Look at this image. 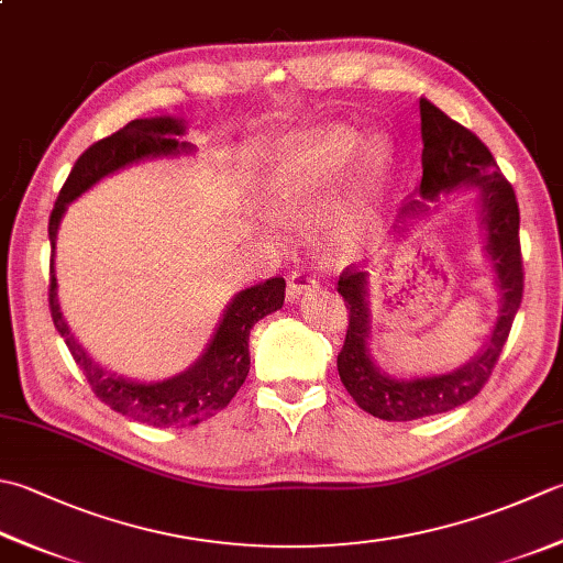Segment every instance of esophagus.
<instances>
[{
    "label": "esophagus",
    "mask_w": 563,
    "mask_h": 563,
    "mask_svg": "<svg viewBox=\"0 0 563 563\" xmlns=\"http://www.w3.org/2000/svg\"><path fill=\"white\" fill-rule=\"evenodd\" d=\"M314 290H317V280L312 278V275L305 271H295L290 275L288 292L285 295H288V302H300L307 292H314Z\"/></svg>",
    "instance_id": "34e87169"
}]
</instances>
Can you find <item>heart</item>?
<instances>
[{"label": "heart", "instance_id": "heart-1", "mask_svg": "<svg viewBox=\"0 0 563 563\" xmlns=\"http://www.w3.org/2000/svg\"><path fill=\"white\" fill-rule=\"evenodd\" d=\"M360 153L349 195L324 222V241L334 253H356L371 236L376 209L373 200L395 165V146L388 136L363 143L354 126L332 124L295 136L271 163L266 205L280 219H302L322 207L341 173Z\"/></svg>", "mask_w": 563, "mask_h": 563}]
</instances>
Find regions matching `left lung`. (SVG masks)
<instances>
[{"instance_id":"left-lung-1","label":"left lung","mask_w":563,"mask_h":563,"mask_svg":"<svg viewBox=\"0 0 563 563\" xmlns=\"http://www.w3.org/2000/svg\"><path fill=\"white\" fill-rule=\"evenodd\" d=\"M420 117L424 143L420 197L407 200L400 222L407 224L410 219L427 214V202H434L439 192H451L464 185L476 187L481 224L486 229V253L493 261L500 292V317L486 346L466 366L442 376L395 378L371 358L368 273L356 268L341 273L336 290L346 302L349 329L336 356L339 378L361 410L385 422H412L420 417L442 415L476 398L503 354L525 290L520 207L512 185L505 180L493 153L473 131L449 119L429 99H420Z\"/></svg>"}]
</instances>
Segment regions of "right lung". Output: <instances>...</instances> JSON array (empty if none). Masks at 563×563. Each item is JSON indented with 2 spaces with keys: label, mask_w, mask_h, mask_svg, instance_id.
Listing matches in <instances>:
<instances>
[{
  "label": "right lung",
  "mask_w": 563,
  "mask_h": 563,
  "mask_svg": "<svg viewBox=\"0 0 563 563\" xmlns=\"http://www.w3.org/2000/svg\"><path fill=\"white\" fill-rule=\"evenodd\" d=\"M185 134L180 119L156 117V119H134L117 134L92 143L80 158L75 161L73 170L65 180L63 190L55 200L48 219L51 239V285H48V307L53 324L65 339L77 366L85 373L92 393L114 412L126 415L131 420L148 427L170 429V427H192L200 424L217 412H222L239 393L249 376V334L253 324L266 314L280 310L285 300V280L268 278L266 283L251 285L241 290L222 314L217 332L209 341L205 354L197 358L190 368L178 376L165 380H129L124 376L107 371L77 344L70 334L68 322L63 319L58 305V283H55L53 256L55 236H58L60 219L65 209L82 192L90 190L107 175L126 168L131 163L143 158H168L192 151L190 143L178 141Z\"/></svg>",
  "instance_id": "right-lung-1"
}]
</instances>
